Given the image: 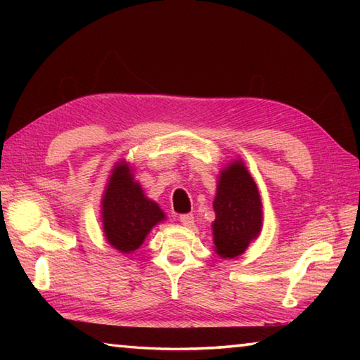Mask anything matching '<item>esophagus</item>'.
<instances>
[{
  "instance_id": "34e87169",
  "label": "esophagus",
  "mask_w": 360,
  "mask_h": 360,
  "mask_svg": "<svg viewBox=\"0 0 360 360\" xmlns=\"http://www.w3.org/2000/svg\"><path fill=\"white\" fill-rule=\"evenodd\" d=\"M179 221H181L182 225H187V227H191V225L193 224V214H192V212H187V214H181Z\"/></svg>"
}]
</instances>
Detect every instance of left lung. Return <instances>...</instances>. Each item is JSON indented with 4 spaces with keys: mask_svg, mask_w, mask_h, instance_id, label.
Returning a JSON list of instances; mask_svg holds the SVG:
<instances>
[{
    "mask_svg": "<svg viewBox=\"0 0 360 360\" xmlns=\"http://www.w3.org/2000/svg\"><path fill=\"white\" fill-rule=\"evenodd\" d=\"M212 224L216 252L224 259L238 257L262 229L260 195L251 174L235 162L219 176Z\"/></svg>",
    "mask_w": 360,
    "mask_h": 360,
    "instance_id": "8db88e82",
    "label": "left lung"
}]
</instances>
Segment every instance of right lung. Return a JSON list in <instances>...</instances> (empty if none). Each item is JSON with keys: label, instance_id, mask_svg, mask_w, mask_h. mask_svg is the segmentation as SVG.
I'll use <instances>...</instances> for the list:
<instances>
[{"label": "right lung", "instance_id": "right-lung-1", "mask_svg": "<svg viewBox=\"0 0 360 360\" xmlns=\"http://www.w3.org/2000/svg\"><path fill=\"white\" fill-rule=\"evenodd\" d=\"M103 230L109 245L129 254L143 245L146 235L165 219L163 211L146 198L127 163H117L103 197Z\"/></svg>", "mask_w": 360, "mask_h": 360}]
</instances>
